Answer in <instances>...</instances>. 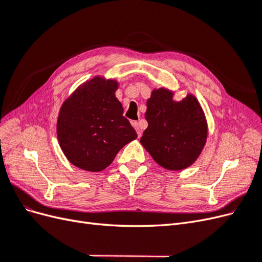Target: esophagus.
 <instances>
[{
  "instance_id": "1",
  "label": "esophagus",
  "mask_w": 262,
  "mask_h": 262,
  "mask_svg": "<svg viewBox=\"0 0 262 262\" xmlns=\"http://www.w3.org/2000/svg\"><path fill=\"white\" fill-rule=\"evenodd\" d=\"M132 125L134 126V129H136V131H137V133H138V137L140 138V137L142 136V131H141V129H140L139 123H138L137 121H133V122H132Z\"/></svg>"
}]
</instances>
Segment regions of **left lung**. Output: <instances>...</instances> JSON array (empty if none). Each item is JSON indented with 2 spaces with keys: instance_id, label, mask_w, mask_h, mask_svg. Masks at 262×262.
Wrapping results in <instances>:
<instances>
[{
  "instance_id": "left-lung-1",
  "label": "left lung",
  "mask_w": 262,
  "mask_h": 262,
  "mask_svg": "<svg viewBox=\"0 0 262 262\" xmlns=\"http://www.w3.org/2000/svg\"><path fill=\"white\" fill-rule=\"evenodd\" d=\"M172 92L154 90L146 102L147 128L141 144L162 167L181 170L192 165L208 138V124L199 101L191 94L179 101Z\"/></svg>"
}]
</instances>
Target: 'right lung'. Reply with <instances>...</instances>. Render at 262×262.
Masks as SVG:
<instances>
[{"mask_svg": "<svg viewBox=\"0 0 262 262\" xmlns=\"http://www.w3.org/2000/svg\"><path fill=\"white\" fill-rule=\"evenodd\" d=\"M118 82L96 76L78 86L60 109L57 134L70 163L100 171L138 134L116 97Z\"/></svg>", "mask_w": 262, "mask_h": 262, "instance_id": "add662e5", "label": "right lung"}]
</instances>
